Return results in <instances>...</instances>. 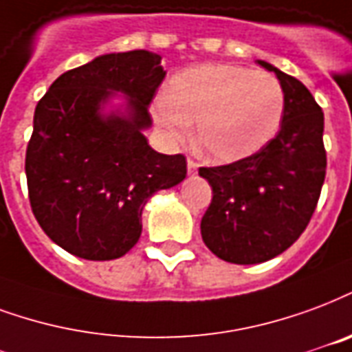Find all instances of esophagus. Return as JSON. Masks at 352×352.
<instances>
[{
    "mask_svg": "<svg viewBox=\"0 0 352 352\" xmlns=\"http://www.w3.org/2000/svg\"><path fill=\"white\" fill-rule=\"evenodd\" d=\"M186 169H188V175H196V173H197V164L194 162V160H190V158H188V162H186Z\"/></svg>",
    "mask_w": 352,
    "mask_h": 352,
    "instance_id": "34e87169",
    "label": "esophagus"
}]
</instances>
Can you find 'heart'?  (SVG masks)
I'll list each match as a JSON object with an SVG mask.
<instances>
[{
  "label": "heart",
  "instance_id": "obj_1",
  "mask_svg": "<svg viewBox=\"0 0 352 352\" xmlns=\"http://www.w3.org/2000/svg\"><path fill=\"white\" fill-rule=\"evenodd\" d=\"M283 104L282 85L269 72L201 65L171 78L153 116L168 142L184 140L190 123H196L197 149L212 162L231 164L256 155L272 140Z\"/></svg>",
  "mask_w": 352,
  "mask_h": 352
}]
</instances>
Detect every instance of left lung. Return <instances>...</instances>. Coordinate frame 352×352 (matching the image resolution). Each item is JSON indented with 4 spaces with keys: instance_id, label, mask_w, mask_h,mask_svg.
<instances>
[{
    "instance_id": "8db88e82",
    "label": "left lung",
    "mask_w": 352,
    "mask_h": 352,
    "mask_svg": "<svg viewBox=\"0 0 352 352\" xmlns=\"http://www.w3.org/2000/svg\"><path fill=\"white\" fill-rule=\"evenodd\" d=\"M285 96L282 124L256 155L216 168H199L212 188L201 218L207 248L223 261L256 265L280 256L311 220L324 173V117L308 87L267 61Z\"/></svg>"
}]
</instances>
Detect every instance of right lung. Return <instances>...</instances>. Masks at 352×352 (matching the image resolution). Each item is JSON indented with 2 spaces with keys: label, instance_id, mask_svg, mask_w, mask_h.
<instances>
[{
  "label": "right lung",
  "instance_id": "right-lung-1",
  "mask_svg": "<svg viewBox=\"0 0 352 352\" xmlns=\"http://www.w3.org/2000/svg\"><path fill=\"white\" fill-rule=\"evenodd\" d=\"M147 50L95 57L67 70L38 100L25 151L31 210L57 246L89 261L124 256L155 192L186 177L183 155L156 153L143 130L166 70ZM116 92L125 110L103 113Z\"/></svg>",
  "mask_w": 352,
  "mask_h": 352
}]
</instances>
